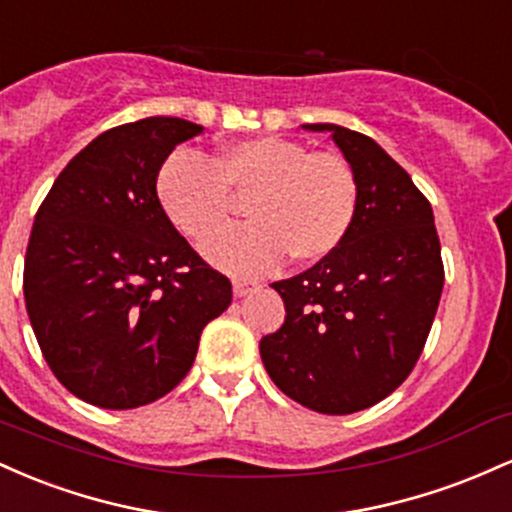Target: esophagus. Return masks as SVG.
Returning a JSON list of instances; mask_svg holds the SVG:
<instances>
[{
    "mask_svg": "<svg viewBox=\"0 0 512 512\" xmlns=\"http://www.w3.org/2000/svg\"><path fill=\"white\" fill-rule=\"evenodd\" d=\"M232 287H234V295L244 297V295H249V292H254L256 287H258V283H254V280H241V278H237L232 283Z\"/></svg>",
    "mask_w": 512,
    "mask_h": 512,
    "instance_id": "obj_1",
    "label": "esophagus"
}]
</instances>
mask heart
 I'll return each instance as SVG.
<instances>
[{
	"label": "heart",
	"mask_w": 512,
	"mask_h": 512,
	"mask_svg": "<svg viewBox=\"0 0 512 512\" xmlns=\"http://www.w3.org/2000/svg\"><path fill=\"white\" fill-rule=\"evenodd\" d=\"M232 194L250 195L252 222L205 239L200 249L241 275L273 271L285 256L321 261L343 244L358 212V181L346 159L285 137L229 142L212 159L176 149L159 169V203L186 237L203 239L224 224Z\"/></svg>",
	"instance_id": "heart-1"
}]
</instances>
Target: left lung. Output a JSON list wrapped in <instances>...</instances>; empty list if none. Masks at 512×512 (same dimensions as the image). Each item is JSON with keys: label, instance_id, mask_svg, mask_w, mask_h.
Here are the masks:
<instances>
[{"label": "left lung", "instance_id": "1", "mask_svg": "<svg viewBox=\"0 0 512 512\" xmlns=\"http://www.w3.org/2000/svg\"><path fill=\"white\" fill-rule=\"evenodd\" d=\"M358 181V212L343 244L271 287L285 324L261 338V360L280 392L307 409L346 416L370 409L411 375L445 283L433 208L372 137L333 123Z\"/></svg>", "mask_w": 512, "mask_h": 512}]
</instances>
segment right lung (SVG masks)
<instances>
[{
  "instance_id": "add662e5",
  "label": "right lung",
  "mask_w": 512,
  "mask_h": 512,
  "mask_svg": "<svg viewBox=\"0 0 512 512\" xmlns=\"http://www.w3.org/2000/svg\"><path fill=\"white\" fill-rule=\"evenodd\" d=\"M203 125L142 118L101 132L57 176L28 239L24 297L50 370L101 409H137L191 370L232 283L176 232L157 176Z\"/></svg>"
}]
</instances>
